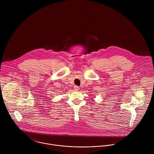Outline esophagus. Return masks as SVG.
<instances>
[{"label": "esophagus", "instance_id": "esophagus-1", "mask_svg": "<svg viewBox=\"0 0 154 154\" xmlns=\"http://www.w3.org/2000/svg\"><path fill=\"white\" fill-rule=\"evenodd\" d=\"M74 89H75V91H79V87L78 86H75V87H74Z\"/></svg>", "mask_w": 154, "mask_h": 154}]
</instances>
